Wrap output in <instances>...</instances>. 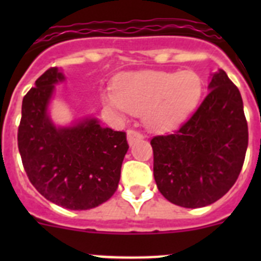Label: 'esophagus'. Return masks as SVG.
<instances>
[{
    "instance_id": "34e87169",
    "label": "esophagus",
    "mask_w": 261,
    "mask_h": 261,
    "mask_svg": "<svg viewBox=\"0 0 261 261\" xmlns=\"http://www.w3.org/2000/svg\"><path fill=\"white\" fill-rule=\"evenodd\" d=\"M126 140H128V144L132 146L136 141L142 140V135L140 132H137V130L130 129V130H128V133H126Z\"/></svg>"
}]
</instances>
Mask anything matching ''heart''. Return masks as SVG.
Instances as JSON below:
<instances>
[{"label": "heart", "instance_id": "1", "mask_svg": "<svg viewBox=\"0 0 261 261\" xmlns=\"http://www.w3.org/2000/svg\"><path fill=\"white\" fill-rule=\"evenodd\" d=\"M116 90L103 96L115 116L144 115L153 130L177 128L192 115L202 95V81L195 71L142 70L125 73L116 81Z\"/></svg>", "mask_w": 261, "mask_h": 261}]
</instances>
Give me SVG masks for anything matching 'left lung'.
I'll return each instance as SVG.
<instances>
[{
	"mask_svg": "<svg viewBox=\"0 0 261 261\" xmlns=\"http://www.w3.org/2000/svg\"><path fill=\"white\" fill-rule=\"evenodd\" d=\"M208 89L204 102L179 130L150 142L159 192L183 208L206 206L229 192L248 146L238 87L220 69L212 74Z\"/></svg>",
	"mask_w": 261,
	"mask_h": 261,
	"instance_id": "1",
	"label": "left lung"
}]
</instances>
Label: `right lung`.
Listing matches in <instances>:
<instances>
[{"label": "right lung", "mask_w": 261, "mask_h": 261, "mask_svg": "<svg viewBox=\"0 0 261 261\" xmlns=\"http://www.w3.org/2000/svg\"><path fill=\"white\" fill-rule=\"evenodd\" d=\"M65 81L59 68L36 80L22 102L18 147L32 186L53 204L86 211L117 190L128 142L124 132L103 128L96 117L57 126L49 115L55 86Z\"/></svg>", "instance_id": "obj_1"}]
</instances>
